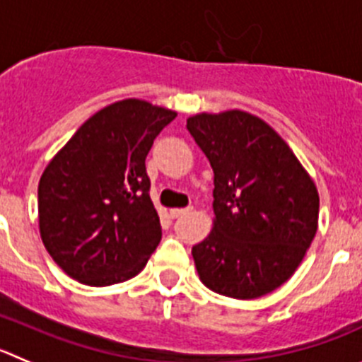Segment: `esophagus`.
Instances as JSON below:
<instances>
[{"label":"esophagus","mask_w":362,"mask_h":362,"mask_svg":"<svg viewBox=\"0 0 362 362\" xmlns=\"http://www.w3.org/2000/svg\"><path fill=\"white\" fill-rule=\"evenodd\" d=\"M192 211V207H185V209H171L170 214L171 218H180V216H185L189 214V212Z\"/></svg>","instance_id":"obj_1"}]
</instances>
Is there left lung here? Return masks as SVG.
Wrapping results in <instances>:
<instances>
[{
    "mask_svg": "<svg viewBox=\"0 0 362 362\" xmlns=\"http://www.w3.org/2000/svg\"><path fill=\"white\" fill-rule=\"evenodd\" d=\"M187 130L214 171V225L191 252L200 280L238 300L275 291L318 230L314 180L288 143L245 110L197 114Z\"/></svg>",
    "mask_w": 362,
    "mask_h": 362,
    "instance_id": "1",
    "label": "left lung"
}]
</instances>
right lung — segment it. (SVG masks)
I'll list each match as a JSON object with an SVG mask.
<instances>
[{"label":"right lung","instance_id":"obj_1","mask_svg":"<svg viewBox=\"0 0 362 362\" xmlns=\"http://www.w3.org/2000/svg\"><path fill=\"white\" fill-rule=\"evenodd\" d=\"M177 112L128 98L98 110L39 182V232L53 261L86 286L124 282L162 238L146 155Z\"/></svg>","mask_w":362,"mask_h":362}]
</instances>
